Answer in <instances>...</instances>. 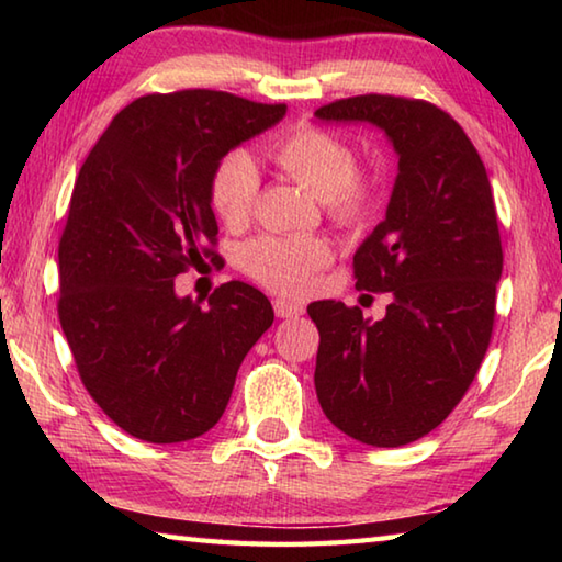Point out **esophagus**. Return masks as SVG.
Returning a JSON list of instances; mask_svg holds the SVG:
<instances>
[{
  "label": "esophagus",
  "mask_w": 562,
  "mask_h": 562,
  "mask_svg": "<svg viewBox=\"0 0 562 562\" xmlns=\"http://www.w3.org/2000/svg\"><path fill=\"white\" fill-rule=\"evenodd\" d=\"M272 307H274V315L278 317H300L302 312H304V307L300 302H292V300H282V297H278L272 302Z\"/></svg>",
  "instance_id": "esophagus-1"
}]
</instances>
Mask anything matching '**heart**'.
I'll list each match as a JSON object with an SVG mask.
<instances>
[{"instance_id": "b5f03b06", "label": "heart", "mask_w": 562, "mask_h": 562, "mask_svg": "<svg viewBox=\"0 0 562 562\" xmlns=\"http://www.w3.org/2000/svg\"><path fill=\"white\" fill-rule=\"evenodd\" d=\"M272 164L315 193L331 217L357 221L374 201V183L355 176V150L329 131L302 126L270 146ZM260 190V170L255 160L235 150L215 166L211 178V203L223 223L240 225L250 215ZM331 247L312 235H262L240 252L243 270L278 292H300L312 274L325 268Z\"/></svg>"}]
</instances>
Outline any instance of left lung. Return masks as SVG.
<instances>
[{
  "label": "left lung",
  "mask_w": 562,
  "mask_h": 562,
  "mask_svg": "<svg viewBox=\"0 0 562 562\" xmlns=\"http://www.w3.org/2000/svg\"><path fill=\"white\" fill-rule=\"evenodd\" d=\"M315 119L369 123L398 158L384 221L355 252L357 288L392 294L386 315L307 307L322 412L351 439L396 449L453 412L486 355L503 272L496 205L479 150L431 103L367 93Z\"/></svg>",
  "instance_id": "1"
}]
</instances>
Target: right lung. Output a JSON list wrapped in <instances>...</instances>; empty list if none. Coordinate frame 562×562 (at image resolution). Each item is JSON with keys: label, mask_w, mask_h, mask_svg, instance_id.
<instances>
[{"label": "right lung", "mask_w": 562, "mask_h": 562, "mask_svg": "<svg viewBox=\"0 0 562 562\" xmlns=\"http://www.w3.org/2000/svg\"><path fill=\"white\" fill-rule=\"evenodd\" d=\"M284 103L225 91L154 93L109 123L76 178L59 243V319L103 414L148 443L211 431L237 369L270 329V300L240 280L203 300L176 274L215 252V166L272 128Z\"/></svg>", "instance_id": "add662e5"}]
</instances>
